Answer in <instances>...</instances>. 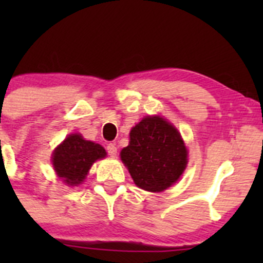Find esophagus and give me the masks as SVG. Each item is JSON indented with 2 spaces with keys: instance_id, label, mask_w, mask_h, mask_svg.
Returning <instances> with one entry per match:
<instances>
[{
  "instance_id": "1",
  "label": "esophagus",
  "mask_w": 263,
  "mask_h": 263,
  "mask_svg": "<svg viewBox=\"0 0 263 263\" xmlns=\"http://www.w3.org/2000/svg\"><path fill=\"white\" fill-rule=\"evenodd\" d=\"M107 151L110 156H116L117 155V146L115 144H108Z\"/></svg>"
}]
</instances>
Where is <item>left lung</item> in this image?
<instances>
[{
    "mask_svg": "<svg viewBox=\"0 0 263 263\" xmlns=\"http://www.w3.org/2000/svg\"><path fill=\"white\" fill-rule=\"evenodd\" d=\"M187 156L178 129L160 116H147L132 127L128 146L121 151L135 184L148 192H163L178 181Z\"/></svg>",
    "mask_w": 263,
    "mask_h": 263,
    "instance_id": "1",
    "label": "left lung"
}]
</instances>
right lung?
Listing matches in <instances>:
<instances>
[{"instance_id":"right-lung-1","label":"right lung","mask_w":263,"mask_h":263,"mask_svg":"<svg viewBox=\"0 0 263 263\" xmlns=\"http://www.w3.org/2000/svg\"><path fill=\"white\" fill-rule=\"evenodd\" d=\"M107 156L104 147L85 140L80 134H71L52 154L55 174L67 185H79L86 178L92 164Z\"/></svg>"}]
</instances>
